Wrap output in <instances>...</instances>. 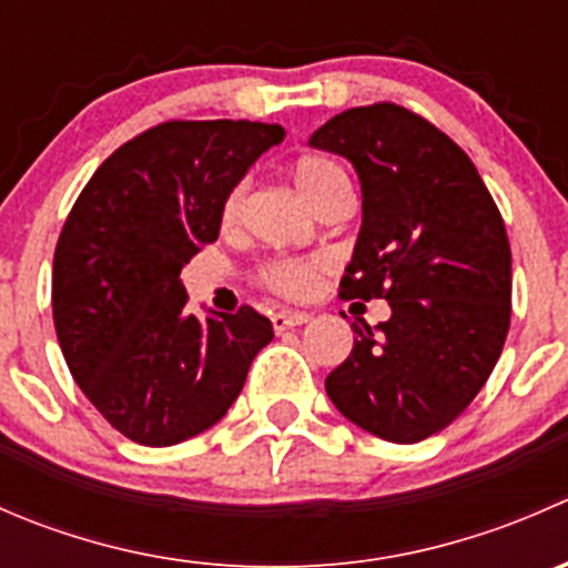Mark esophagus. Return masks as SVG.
<instances>
[{
	"label": "esophagus",
	"instance_id": "obj_1",
	"mask_svg": "<svg viewBox=\"0 0 568 568\" xmlns=\"http://www.w3.org/2000/svg\"><path fill=\"white\" fill-rule=\"evenodd\" d=\"M311 321L307 313H300V311H277L272 316V324H274V332H285V329H294V326H302Z\"/></svg>",
	"mask_w": 568,
	"mask_h": 568
}]
</instances>
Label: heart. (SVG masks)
Segmentation results:
<instances>
[{"label": "heart", "mask_w": 568, "mask_h": 568, "mask_svg": "<svg viewBox=\"0 0 568 568\" xmlns=\"http://www.w3.org/2000/svg\"><path fill=\"white\" fill-rule=\"evenodd\" d=\"M291 175H294V183L302 197L316 211L324 203H329V200L348 194L346 170L326 156H302L294 164V170H291ZM244 194H247V186L239 183L225 197V205H222V225L225 227L236 225L239 216H242ZM318 268L321 266L316 261H272L268 266H263L261 280L268 288L277 291V294L305 296L313 288V283H316Z\"/></svg>", "instance_id": "1"}]
</instances>
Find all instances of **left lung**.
<instances>
[{"label":"left lung","instance_id":"8db88e82","mask_svg":"<svg viewBox=\"0 0 568 568\" xmlns=\"http://www.w3.org/2000/svg\"><path fill=\"white\" fill-rule=\"evenodd\" d=\"M311 145L348 159L363 189L341 294L390 302L382 324L354 321L352 354L326 376V395L374 437L420 443L473 404L503 352L506 225L467 153L409 109H346Z\"/></svg>","mask_w":568,"mask_h":568}]
</instances>
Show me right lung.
Returning <instances> with one entry per match:
<instances>
[{"instance_id": "add662e5", "label": "right lung", "mask_w": 568, "mask_h": 568, "mask_svg": "<svg viewBox=\"0 0 568 568\" xmlns=\"http://www.w3.org/2000/svg\"><path fill=\"white\" fill-rule=\"evenodd\" d=\"M277 123L170 120L120 145L73 203L51 274L62 357L131 443L168 448L225 417L274 337L252 307L197 318L181 268L216 242L222 205Z\"/></svg>"}]
</instances>
